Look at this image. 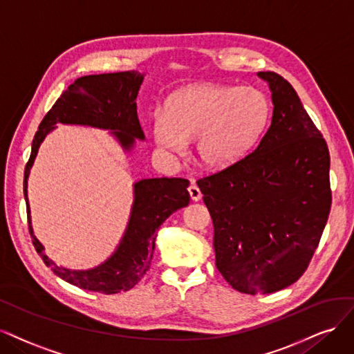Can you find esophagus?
I'll use <instances>...</instances> for the list:
<instances>
[{
  "label": "esophagus",
  "instance_id": "34e87169",
  "mask_svg": "<svg viewBox=\"0 0 354 354\" xmlns=\"http://www.w3.org/2000/svg\"><path fill=\"white\" fill-rule=\"evenodd\" d=\"M188 192H189V197H191L192 201L201 200V191H200V188L196 184H194V182L188 187Z\"/></svg>",
  "mask_w": 354,
  "mask_h": 354
}]
</instances>
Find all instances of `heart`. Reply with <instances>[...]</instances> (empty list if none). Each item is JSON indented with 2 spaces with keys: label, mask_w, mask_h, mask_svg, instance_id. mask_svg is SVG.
<instances>
[{
  "label": "heart",
  "mask_w": 354,
  "mask_h": 354,
  "mask_svg": "<svg viewBox=\"0 0 354 354\" xmlns=\"http://www.w3.org/2000/svg\"><path fill=\"white\" fill-rule=\"evenodd\" d=\"M268 119L269 102L256 88L196 84L178 91L154 113L153 133L163 150L176 154L197 138L201 163L225 169L253 150Z\"/></svg>",
  "instance_id": "heart-1"
}]
</instances>
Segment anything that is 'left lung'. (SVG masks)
Here are the masks:
<instances>
[{"mask_svg":"<svg viewBox=\"0 0 354 354\" xmlns=\"http://www.w3.org/2000/svg\"><path fill=\"white\" fill-rule=\"evenodd\" d=\"M269 84L272 122L253 153L201 178L214 227L216 268L244 294H269L297 281L309 266L330 210L329 151L288 81Z\"/></svg>","mask_w":354,"mask_h":354,"instance_id":"obj_1","label":"left lung"}]
</instances>
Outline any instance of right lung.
<instances>
[{
	"label": "right lung",
	"mask_w": 354,
	"mask_h": 354,
	"mask_svg": "<svg viewBox=\"0 0 354 354\" xmlns=\"http://www.w3.org/2000/svg\"><path fill=\"white\" fill-rule=\"evenodd\" d=\"M144 81L138 72L89 75L76 79L42 119L33 136L29 162L25 167L24 192L32 243L44 263L66 282L79 288L102 294H118L133 288L151 266L156 231L174 212L188 206L189 180L184 178H151L133 184V204L129 222L120 243L104 263L88 270H72L57 266L45 254L42 244L33 235L28 201V178L33 160L57 123L85 124L109 129L124 151H131L135 140H144L136 115V95Z\"/></svg>",
	"instance_id": "1"
}]
</instances>
